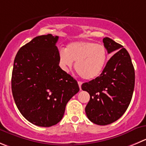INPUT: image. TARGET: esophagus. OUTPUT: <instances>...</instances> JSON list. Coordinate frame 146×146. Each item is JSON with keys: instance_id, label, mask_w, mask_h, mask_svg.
Returning a JSON list of instances; mask_svg holds the SVG:
<instances>
[{"instance_id": "obj_1", "label": "esophagus", "mask_w": 146, "mask_h": 146, "mask_svg": "<svg viewBox=\"0 0 146 146\" xmlns=\"http://www.w3.org/2000/svg\"><path fill=\"white\" fill-rule=\"evenodd\" d=\"M82 84V82L78 81V84H79V87H80V90H82V88H81Z\"/></svg>"}]
</instances>
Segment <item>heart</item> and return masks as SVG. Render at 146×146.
I'll use <instances>...</instances> for the list:
<instances>
[{"instance_id": "1", "label": "heart", "mask_w": 146, "mask_h": 146, "mask_svg": "<svg viewBox=\"0 0 146 146\" xmlns=\"http://www.w3.org/2000/svg\"><path fill=\"white\" fill-rule=\"evenodd\" d=\"M108 54L104 46L90 41H77L69 44L66 50L59 54V64L67 71L75 62V70L85 80L99 77L105 68Z\"/></svg>"}]
</instances>
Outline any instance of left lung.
Segmentation results:
<instances>
[{
  "label": "left lung",
  "mask_w": 146,
  "mask_h": 146,
  "mask_svg": "<svg viewBox=\"0 0 146 146\" xmlns=\"http://www.w3.org/2000/svg\"><path fill=\"white\" fill-rule=\"evenodd\" d=\"M109 59L100 75L82 84L90 94L86 115L93 123L106 125L118 120L128 108L135 86V70L127 50L108 37L103 38Z\"/></svg>",
  "instance_id": "obj_1"
}]
</instances>
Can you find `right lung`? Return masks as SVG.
<instances>
[{"mask_svg": "<svg viewBox=\"0 0 146 146\" xmlns=\"http://www.w3.org/2000/svg\"><path fill=\"white\" fill-rule=\"evenodd\" d=\"M57 36H38L23 46L14 59L11 89L15 103L30 123L50 127L62 119L77 82L59 66Z\"/></svg>", "mask_w": 146, "mask_h": 146, "instance_id": "obj_1", "label": "right lung"}]
</instances>
